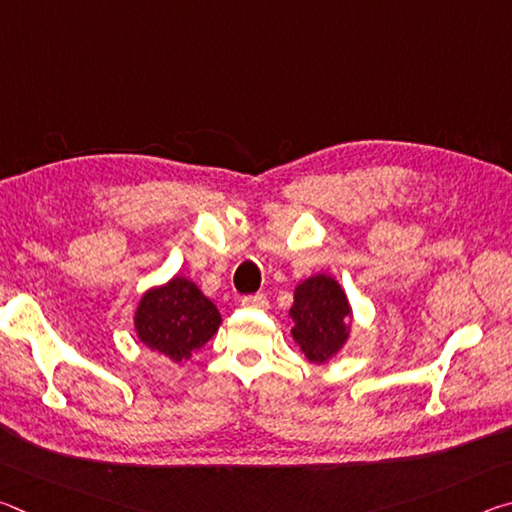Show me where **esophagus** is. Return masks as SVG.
Segmentation results:
<instances>
[{"label": "esophagus", "instance_id": "esophagus-1", "mask_svg": "<svg viewBox=\"0 0 512 512\" xmlns=\"http://www.w3.org/2000/svg\"><path fill=\"white\" fill-rule=\"evenodd\" d=\"M241 307L246 309H266L268 307V298L264 293H255V296H244L241 298Z\"/></svg>", "mask_w": 512, "mask_h": 512}]
</instances>
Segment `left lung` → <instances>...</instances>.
<instances>
[{"label":"left lung","instance_id":"left-lung-1","mask_svg":"<svg viewBox=\"0 0 512 512\" xmlns=\"http://www.w3.org/2000/svg\"><path fill=\"white\" fill-rule=\"evenodd\" d=\"M289 314L296 323L293 339L309 361H327L348 339L350 305L334 277L314 275L302 282Z\"/></svg>","mask_w":512,"mask_h":512}]
</instances>
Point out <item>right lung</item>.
<instances>
[{
	"mask_svg": "<svg viewBox=\"0 0 512 512\" xmlns=\"http://www.w3.org/2000/svg\"><path fill=\"white\" fill-rule=\"evenodd\" d=\"M219 325V311L185 277H173L164 287L146 293L135 316L140 341L173 361L192 357Z\"/></svg>",
	"mask_w": 512,
	"mask_h": 512,
	"instance_id": "1",
	"label": "right lung"
}]
</instances>
